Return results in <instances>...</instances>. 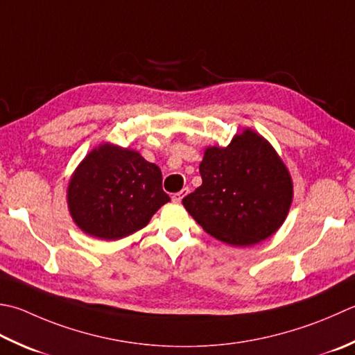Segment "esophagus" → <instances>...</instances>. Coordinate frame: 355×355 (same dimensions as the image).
I'll use <instances>...</instances> for the list:
<instances>
[{
  "label": "esophagus",
  "instance_id": "34e87169",
  "mask_svg": "<svg viewBox=\"0 0 355 355\" xmlns=\"http://www.w3.org/2000/svg\"><path fill=\"white\" fill-rule=\"evenodd\" d=\"M187 192H189V189H187V187H184V189H182L180 192L172 193V201H175V203H180V201H182L187 196Z\"/></svg>",
  "mask_w": 355,
  "mask_h": 355
}]
</instances>
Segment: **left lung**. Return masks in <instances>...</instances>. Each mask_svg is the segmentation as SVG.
<instances>
[{
    "label": "left lung",
    "instance_id": "1",
    "mask_svg": "<svg viewBox=\"0 0 355 355\" xmlns=\"http://www.w3.org/2000/svg\"><path fill=\"white\" fill-rule=\"evenodd\" d=\"M200 175L203 183L183 198V206L217 240L252 246L286 220L293 178L272 146L252 129L226 148H206Z\"/></svg>",
    "mask_w": 355,
    "mask_h": 355
}]
</instances>
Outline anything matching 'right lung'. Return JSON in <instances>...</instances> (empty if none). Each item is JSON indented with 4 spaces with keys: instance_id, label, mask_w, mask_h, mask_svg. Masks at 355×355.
I'll return each instance as SVG.
<instances>
[{
    "instance_id": "obj_1",
    "label": "right lung",
    "mask_w": 355,
    "mask_h": 355,
    "mask_svg": "<svg viewBox=\"0 0 355 355\" xmlns=\"http://www.w3.org/2000/svg\"><path fill=\"white\" fill-rule=\"evenodd\" d=\"M157 164L137 150L104 143L78 164L67 187V206L83 232L120 240L140 231L171 200Z\"/></svg>"
}]
</instances>
